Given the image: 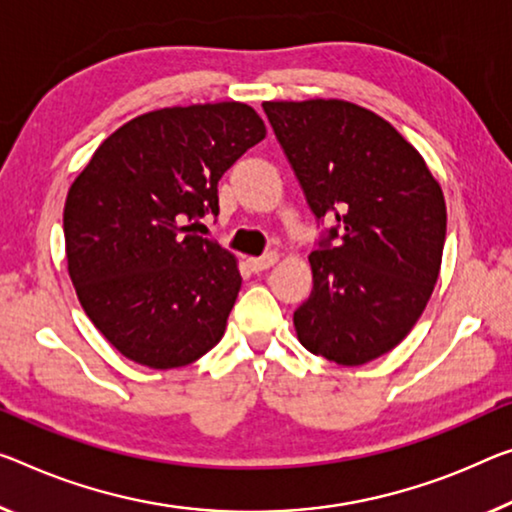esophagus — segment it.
Here are the masks:
<instances>
[{
  "label": "esophagus",
  "instance_id": "esophagus-1",
  "mask_svg": "<svg viewBox=\"0 0 512 512\" xmlns=\"http://www.w3.org/2000/svg\"><path fill=\"white\" fill-rule=\"evenodd\" d=\"M279 261L277 254H265V256H258V258H249L247 265L251 267V272H263V270H270V267Z\"/></svg>",
  "mask_w": 512,
  "mask_h": 512
}]
</instances>
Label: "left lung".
I'll use <instances>...</instances> for the list:
<instances>
[{
	"label": "left lung",
	"instance_id": "1",
	"mask_svg": "<svg viewBox=\"0 0 512 512\" xmlns=\"http://www.w3.org/2000/svg\"><path fill=\"white\" fill-rule=\"evenodd\" d=\"M263 109L313 215L336 217L309 256L313 290L293 316L297 338L338 366L368 364L410 334L430 300L446 238L442 187L410 141L355 102Z\"/></svg>",
	"mask_w": 512,
	"mask_h": 512
}]
</instances>
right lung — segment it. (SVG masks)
Segmentation results:
<instances>
[{"label": "right lung", "instance_id": "obj_1", "mask_svg": "<svg viewBox=\"0 0 512 512\" xmlns=\"http://www.w3.org/2000/svg\"><path fill=\"white\" fill-rule=\"evenodd\" d=\"M261 139L265 123L245 102L155 109L112 132L70 185L68 274L123 357L167 371L222 341L238 261L183 224L217 215L219 178Z\"/></svg>", "mask_w": 512, "mask_h": 512}]
</instances>
